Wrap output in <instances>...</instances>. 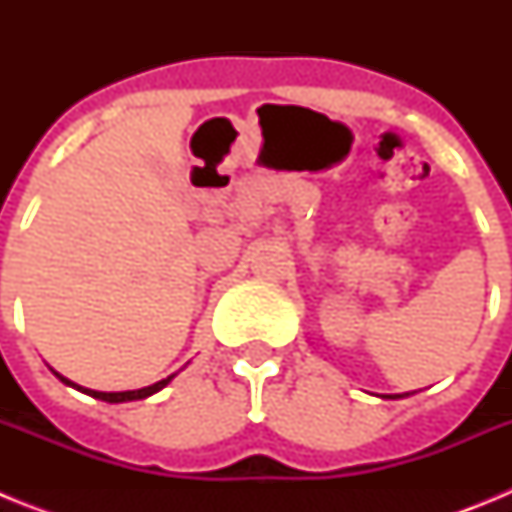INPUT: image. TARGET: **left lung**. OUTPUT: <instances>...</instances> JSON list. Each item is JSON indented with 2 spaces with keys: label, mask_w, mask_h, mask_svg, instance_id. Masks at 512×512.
Listing matches in <instances>:
<instances>
[{
  "label": "left lung",
  "mask_w": 512,
  "mask_h": 512,
  "mask_svg": "<svg viewBox=\"0 0 512 512\" xmlns=\"http://www.w3.org/2000/svg\"><path fill=\"white\" fill-rule=\"evenodd\" d=\"M390 397H392V395H390ZM397 397H400V395H397Z\"/></svg>",
  "instance_id": "left-lung-1"
}]
</instances>
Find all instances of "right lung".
<instances>
[{
	"label": "right lung",
	"instance_id": "right-lung-1",
	"mask_svg": "<svg viewBox=\"0 0 512 512\" xmlns=\"http://www.w3.org/2000/svg\"><path fill=\"white\" fill-rule=\"evenodd\" d=\"M58 379H61V382H66V384H71V387H76L74 382H69V379L61 377V374H58ZM171 379H174V374H171V377H166V379H161V382L151 384V387H143V390H128V392H94V390H84V387H76V390L87 392V395L97 397V400H104V402H130V400H143V397L153 395V392H158L161 387H166Z\"/></svg>",
	"mask_w": 512,
	"mask_h": 512
}]
</instances>
